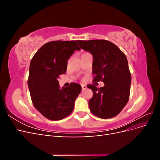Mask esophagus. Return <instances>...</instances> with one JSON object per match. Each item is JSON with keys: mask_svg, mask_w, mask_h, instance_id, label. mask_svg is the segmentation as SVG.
Masks as SVG:
<instances>
[{"mask_svg": "<svg viewBox=\"0 0 160 160\" xmlns=\"http://www.w3.org/2000/svg\"><path fill=\"white\" fill-rule=\"evenodd\" d=\"M81 88H82V90H85V89H87V86L85 85H82Z\"/></svg>", "mask_w": 160, "mask_h": 160, "instance_id": "34e87169", "label": "esophagus"}]
</instances>
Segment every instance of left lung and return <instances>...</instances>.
<instances>
[{"label":"left lung","instance_id":"left-lung-1","mask_svg":"<svg viewBox=\"0 0 160 160\" xmlns=\"http://www.w3.org/2000/svg\"><path fill=\"white\" fill-rule=\"evenodd\" d=\"M79 47L93 57V82L103 81L98 88L90 85L93 97L89 101L91 113L102 119L118 115L128 103L132 77L127 57L113 42L107 40L77 41Z\"/></svg>","mask_w":160,"mask_h":160}]
</instances>
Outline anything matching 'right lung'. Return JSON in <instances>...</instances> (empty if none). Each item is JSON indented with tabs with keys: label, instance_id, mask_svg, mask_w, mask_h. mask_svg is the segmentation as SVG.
Returning <instances> with one entry per match:
<instances>
[{
	"label": "right lung",
	"instance_id": "right-lung-1",
	"mask_svg": "<svg viewBox=\"0 0 160 160\" xmlns=\"http://www.w3.org/2000/svg\"><path fill=\"white\" fill-rule=\"evenodd\" d=\"M76 50L75 41H55L43 45L33 56L29 67L28 86L33 105L52 121L64 119L73 110L81 86L72 83L60 89L58 79L66 72L67 60Z\"/></svg>",
	"mask_w": 160,
	"mask_h": 160
}]
</instances>
